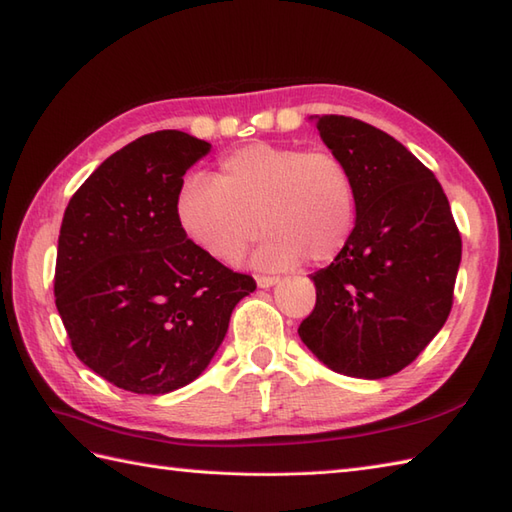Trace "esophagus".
Listing matches in <instances>:
<instances>
[{
  "label": "esophagus",
  "mask_w": 512,
  "mask_h": 512,
  "mask_svg": "<svg viewBox=\"0 0 512 512\" xmlns=\"http://www.w3.org/2000/svg\"><path fill=\"white\" fill-rule=\"evenodd\" d=\"M279 284V277H266V275H257V286L259 288H270Z\"/></svg>",
  "instance_id": "esophagus-1"
}]
</instances>
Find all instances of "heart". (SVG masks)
I'll use <instances>...</instances> for the list:
<instances>
[{"mask_svg":"<svg viewBox=\"0 0 512 512\" xmlns=\"http://www.w3.org/2000/svg\"><path fill=\"white\" fill-rule=\"evenodd\" d=\"M176 217L191 242L217 262H235L264 231L253 264L286 270L301 259L328 264L343 253L356 222L350 167L330 149L253 143L226 154L215 180H182Z\"/></svg>","mask_w":512,"mask_h":512,"instance_id":"obj_1","label":"heart"}]
</instances>
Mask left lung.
I'll use <instances>...</instances> for the list:
<instances>
[{
  "instance_id": "left-lung-1",
  "label": "left lung",
  "mask_w": 512,
  "mask_h": 512,
  "mask_svg": "<svg viewBox=\"0 0 512 512\" xmlns=\"http://www.w3.org/2000/svg\"><path fill=\"white\" fill-rule=\"evenodd\" d=\"M352 171L356 224L328 268L301 341L332 372L385 378L431 343L453 306L462 237L436 176L396 138L350 116H317Z\"/></svg>"
}]
</instances>
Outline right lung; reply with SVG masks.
<instances>
[{
    "instance_id": "1",
    "label": "right lung",
    "mask_w": 512,
    "mask_h": 512,
    "mask_svg": "<svg viewBox=\"0 0 512 512\" xmlns=\"http://www.w3.org/2000/svg\"><path fill=\"white\" fill-rule=\"evenodd\" d=\"M211 151L178 129L107 158L63 213L54 301L74 354L134 394L189 385L222 345L231 312L257 288L182 233L184 173Z\"/></svg>"
}]
</instances>
